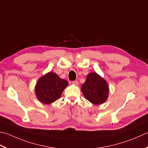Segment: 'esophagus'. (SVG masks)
<instances>
[{
  "mask_svg": "<svg viewBox=\"0 0 148 148\" xmlns=\"http://www.w3.org/2000/svg\"><path fill=\"white\" fill-rule=\"evenodd\" d=\"M72 84H73V85H76V86H77L78 84H79V83H78L77 81H74V82H72Z\"/></svg>",
  "mask_w": 148,
  "mask_h": 148,
  "instance_id": "1",
  "label": "esophagus"
}]
</instances>
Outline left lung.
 Masks as SVG:
<instances>
[{
	"instance_id": "1",
	"label": "left lung",
	"mask_w": 148,
	"mask_h": 148,
	"mask_svg": "<svg viewBox=\"0 0 148 148\" xmlns=\"http://www.w3.org/2000/svg\"><path fill=\"white\" fill-rule=\"evenodd\" d=\"M85 99L94 105L105 103L109 95V86L106 81L95 72L86 76L81 88Z\"/></svg>"
}]
</instances>
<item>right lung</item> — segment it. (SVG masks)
<instances>
[{"label": "right lung", "instance_id": "1", "mask_svg": "<svg viewBox=\"0 0 148 148\" xmlns=\"http://www.w3.org/2000/svg\"><path fill=\"white\" fill-rule=\"evenodd\" d=\"M69 85L53 72H49L40 77L34 87L36 98L44 105H49L60 99L63 91Z\"/></svg>", "mask_w": 148, "mask_h": 148}]
</instances>
